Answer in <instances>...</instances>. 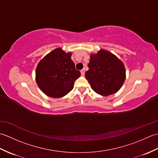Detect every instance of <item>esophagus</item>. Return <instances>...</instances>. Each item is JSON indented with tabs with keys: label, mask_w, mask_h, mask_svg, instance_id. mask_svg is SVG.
Returning a JSON list of instances; mask_svg holds the SVG:
<instances>
[{
	"label": "esophagus",
	"mask_w": 158,
	"mask_h": 158,
	"mask_svg": "<svg viewBox=\"0 0 158 158\" xmlns=\"http://www.w3.org/2000/svg\"><path fill=\"white\" fill-rule=\"evenodd\" d=\"M81 75H85V70L84 69H82L81 70Z\"/></svg>",
	"instance_id": "obj_1"
}]
</instances>
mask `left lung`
I'll return each instance as SVG.
<instances>
[{
	"instance_id": "8db88e82",
	"label": "left lung",
	"mask_w": 158,
	"mask_h": 158,
	"mask_svg": "<svg viewBox=\"0 0 158 158\" xmlns=\"http://www.w3.org/2000/svg\"><path fill=\"white\" fill-rule=\"evenodd\" d=\"M85 78L94 91L102 96L111 95L122 86L126 70L122 62L106 50L90 56Z\"/></svg>"
}]
</instances>
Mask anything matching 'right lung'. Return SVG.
Instances as JSON below:
<instances>
[{
  "label": "right lung",
  "instance_id": "right-lung-1",
  "mask_svg": "<svg viewBox=\"0 0 158 158\" xmlns=\"http://www.w3.org/2000/svg\"><path fill=\"white\" fill-rule=\"evenodd\" d=\"M70 56V53L57 48L39 62L36 69V81L46 95L61 98L73 89L81 73L76 70Z\"/></svg>",
  "mask_w": 158,
  "mask_h": 158
}]
</instances>
